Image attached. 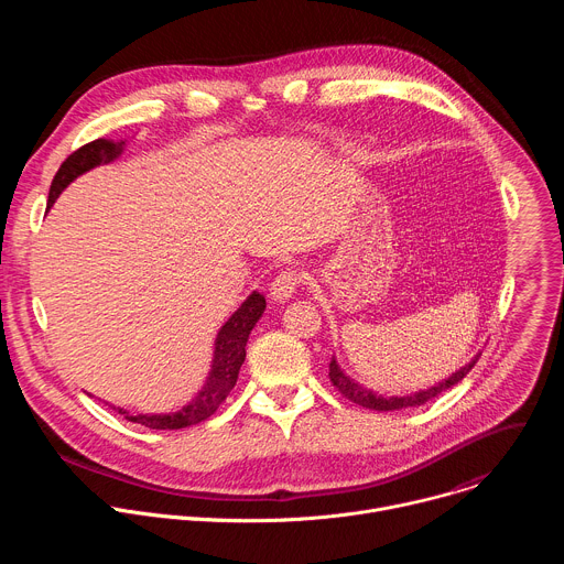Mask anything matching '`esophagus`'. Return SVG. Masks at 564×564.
<instances>
[{"label": "esophagus", "instance_id": "esophagus-1", "mask_svg": "<svg viewBox=\"0 0 564 564\" xmlns=\"http://www.w3.org/2000/svg\"><path fill=\"white\" fill-rule=\"evenodd\" d=\"M299 283H301V274H299L296 270H292V268L281 270V272L274 276L272 288H270V296H272V301L283 303V301L292 299V294L296 292Z\"/></svg>", "mask_w": 564, "mask_h": 564}]
</instances>
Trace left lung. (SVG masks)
I'll list each match as a JSON object with an SVG mask.
<instances>
[{
	"instance_id": "left-lung-1",
	"label": "left lung",
	"mask_w": 564,
	"mask_h": 564,
	"mask_svg": "<svg viewBox=\"0 0 564 564\" xmlns=\"http://www.w3.org/2000/svg\"><path fill=\"white\" fill-rule=\"evenodd\" d=\"M479 359V355H475L466 366H462L459 370H455L448 379H442L440 383L426 388V390H417L413 394H404V397H383V394H377L368 388H364L359 381H355L350 375H346L341 370V366L337 364V359L333 357L330 361V381L333 386L346 397L350 399L352 404H359L364 409H370V411H401V409H413V406H422L426 404V401H431L433 397L442 394L444 390L453 388L455 383H459L468 370L475 366V361Z\"/></svg>"
}]
</instances>
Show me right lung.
<instances>
[{"mask_svg": "<svg viewBox=\"0 0 564 564\" xmlns=\"http://www.w3.org/2000/svg\"><path fill=\"white\" fill-rule=\"evenodd\" d=\"M122 151H124V140L116 142V140H107V138H98L85 147H79L77 151H73L64 160L51 183L46 207L51 209L53 203L57 200V196L77 176L91 172L94 167L113 163V160H118L122 155ZM263 310H265V296L259 292H252L225 321L216 335V341H214V357H212L209 375H207L203 388L192 397V401H187L181 411L155 413V415L138 413L135 415V413H129L127 409L111 406V404L109 406L116 413H120L124 420L147 426V429H155V431H176V429H185V426L205 422L207 417H212L216 413V409L223 404L225 397L234 388V383L238 379V370L246 361V346H248L250 333L257 326V321L263 316Z\"/></svg>", "mask_w": 564, "mask_h": 564, "instance_id": "add662e5", "label": "right lung"}]
</instances>
